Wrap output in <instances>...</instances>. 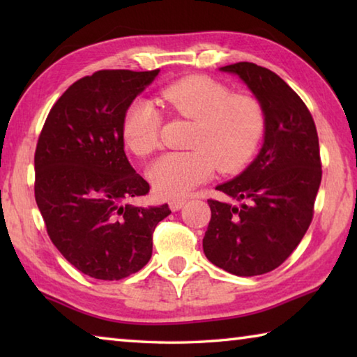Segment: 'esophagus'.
Wrapping results in <instances>:
<instances>
[{"instance_id": "1", "label": "esophagus", "mask_w": 357, "mask_h": 357, "mask_svg": "<svg viewBox=\"0 0 357 357\" xmlns=\"http://www.w3.org/2000/svg\"><path fill=\"white\" fill-rule=\"evenodd\" d=\"M168 204H170L172 211H179L185 204V200H181V198H179V200H172Z\"/></svg>"}]
</instances>
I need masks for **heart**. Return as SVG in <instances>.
I'll use <instances>...</instances> for the list:
<instances>
[{
	"label": "heart",
	"mask_w": 357,
	"mask_h": 357,
	"mask_svg": "<svg viewBox=\"0 0 357 357\" xmlns=\"http://www.w3.org/2000/svg\"><path fill=\"white\" fill-rule=\"evenodd\" d=\"M160 99L179 116L192 119L190 151L167 153L149 167L155 193L179 200L215 173L234 172L257 151L264 130V112L249 94H231L225 84L206 75H190L162 89ZM162 116L153 102L135 99L126 110L123 138L138 157L159 146Z\"/></svg>",
	"instance_id": "obj_1"
}]
</instances>
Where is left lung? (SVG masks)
Returning <instances> with one entry per match:
<instances>
[{
  "instance_id": "1",
  "label": "left lung",
  "mask_w": 357,
  "mask_h": 357,
  "mask_svg": "<svg viewBox=\"0 0 357 357\" xmlns=\"http://www.w3.org/2000/svg\"><path fill=\"white\" fill-rule=\"evenodd\" d=\"M238 75L264 112V143L236 178L217 185L225 200H208L204 255L241 277L279 268L310 227L321 184L318 134L309 108L273 70L253 63L220 68Z\"/></svg>"
}]
</instances>
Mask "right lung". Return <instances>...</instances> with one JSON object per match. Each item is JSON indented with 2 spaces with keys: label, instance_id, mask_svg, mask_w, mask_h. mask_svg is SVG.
<instances>
[{
  "label": "right lung",
  "instance_id": "add662e5",
  "mask_svg": "<svg viewBox=\"0 0 357 357\" xmlns=\"http://www.w3.org/2000/svg\"><path fill=\"white\" fill-rule=\"evenodd\" d=\"M159 69L98 70L52 107L34 154V197L52 243L80 273L99 280L135 274L153 255L157 223L172 213L132 206L149 184L124 153L126 110Z\"/></svg>",
  "mask_w": 357,
  "mask_h": 357
}]
</instances>
